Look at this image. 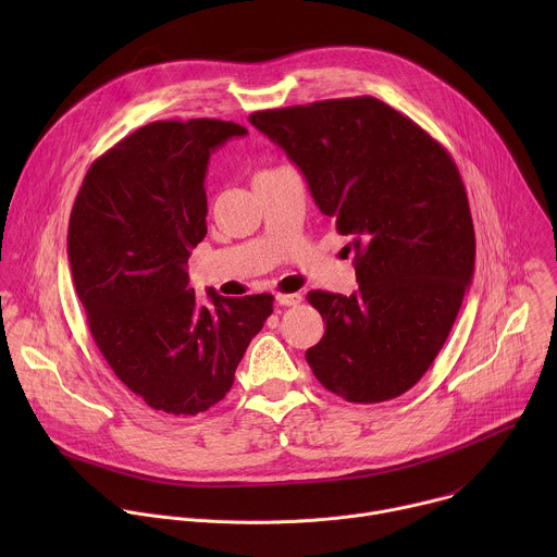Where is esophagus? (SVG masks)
<instances>
[{"label":"esophagus","mask_w":557,"mask_h":557,"mask_svg":"<svg viewBox=\"0 0 557 557\" xmlns=\"http://www.w3.org/2000/svg\"><path fill=\"white\" fill-rule=\"evenodd\" d=\"M275 299H277L280 306H297V304H301V295L299 293H277Z\"/></svg>","instance_id":"obj_1"}]
</instances>
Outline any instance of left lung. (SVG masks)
Wrapping results in <instances>:
<instances>
[{
    "label": "left lung",
    "instance_id": "1",
    "mask_svg": "<svg viewBox=\"0 0 557 557\" xmlns=\"http://www.w3.org/2000/svg\"><path fill=\"white\" fill-rule=\"evenodd\" d=\"M355 249L352 295L310 290L326 322L306 361L350 404L408 392L441 352L473 275L467 191L449 151L374 97L253 112Z\"/></svg>",
    "mask_w": 557,
    "mask_h": 557
}]
</instances>
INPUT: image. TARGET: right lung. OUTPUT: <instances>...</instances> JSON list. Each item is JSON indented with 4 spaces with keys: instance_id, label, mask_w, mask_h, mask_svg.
Returning a JSON list of instances; mask_svg holds the SVG:
<instances>
[{
    "instance_id": "add662e5",
    "label": "right lung",
    "mask_w": 557,
    "mask_h": 557,
    "mask_svg": "<svg viewBox=\"0 0 557 557\" xmlns=\"http://www.w3.org/2000/svg\"><path fill=\"white\" fill-rule=\"evenodd\" d=\"M247 129L220 119L156 121L99 156L67 226L74 290L114 374L151 410L194 417L222 401L273 312V295L202 304L187 260L207 235L205 174Z\"/></svg>"
}]
</instances>
